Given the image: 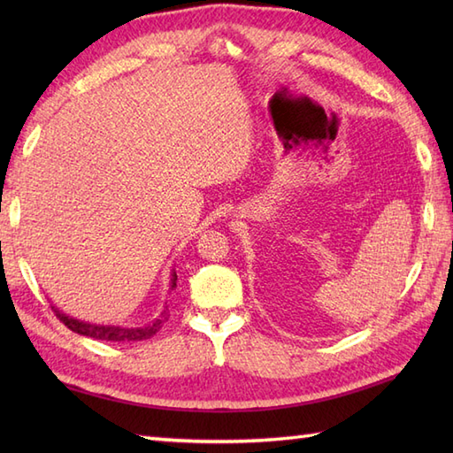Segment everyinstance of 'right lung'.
<instances>
[{"label":"right lung","mask_w":453,"mask_h":453,"mask_svg":"<svg viewBox=\"0 0 453 453\" xmlns=\"http://www.w3.org/2000/svg\"><path fill=\"white\" fill-rule=\"evenodd\" d=\"M177 288V273L171 271V282H169V290ZM52 310L56 317H60V321L72 329L73 333L89 336V339H97V341H112V342H122V341H143L150 339V336L156 334L163 323L169 319V310L167 305L163 307L157 319H153L148 325L142 326H122V325H101V323H89V321H81L75 319L72 315H65L64 311L58 310V307L52 305Z\"/></svg>","instance_id":"obj_1"}]
</instances>
